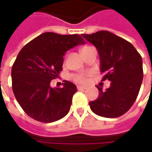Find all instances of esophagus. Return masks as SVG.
<instances>
[{"label": "esophagus", "instance_id": "1", "mask_svg": "<svg viewBox=\"0 0 152 152\" xmlns=\"http://www.w3.org/2000/svg\"><path fill=\"white\" fill-rule=\"evenodd\" d=\"M77 89H78L79 91H83V90H85L86 87H85V86H82V85H78V86H77Z\"/></svg>", "mask_w": 152, "mask_h": 152}]
</instances>
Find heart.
<instances>
[{
	"mask_svg": "<svg viewBox=\"0 0 152 152\" xmlns=\"http://www.w3.org/2000/svg\"><path fill=\"white\" fill-rule=\"evenodd\" d=\"M75 80L76 82H79V83H83L86 81V77L84 75H77L75 76Z\"/></svg>",
	"mask_w": 152,
	"mask_h": 152,
	"instance_id": "heart-1",
	"label": "heart"
}]
</instances>
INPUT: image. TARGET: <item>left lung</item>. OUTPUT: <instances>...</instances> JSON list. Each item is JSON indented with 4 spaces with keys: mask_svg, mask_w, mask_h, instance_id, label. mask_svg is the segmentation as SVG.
Instances as JSON below:
<instances>
[{
    "mask_svg": "<svg viewBox=\"0 0 152 152\" xmlns=\"http://www.w3.org/2000/svg\"><path fill=\"white\" fill-rule=\"evenodd\" d=\"M82 36L98 50L102 80L111 82L106 91L97 86L99 95L90 107L99 116L119 117L137 99L143 77L142 57L132 44L107 31Z\"/></svg>",
    "mask_w": 152,
    "mask_h": 152,
    "instance_id": "8db88e82",
    "label": "left lung"
}]
</instances>
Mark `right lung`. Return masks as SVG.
<instances>
[{
	"instance_id": "1",
	"label": "right lung",
	"mask_w": 152,
	"mask_h": 152,
	"mask_svg": "<svg viewBox=\"0 0 152 152\" xmlns=\"http://www.w3.org/2000/svg\"><path fill=\"white\" fill-rule=\"evenodd\" d=\"M83 44L84 39L77 34L45 32L19 52L11 70L12 89L18 104L30 117L47 123L68 114L76 86L64 81L62 88H53L50 83L62 70L65 53Z\"/></svg>"
}]
</instances>
